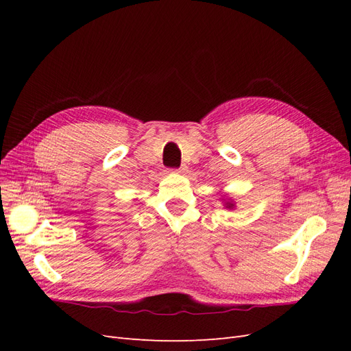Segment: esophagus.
<instances>
[{"label":"esophagus","mask_w":351,"mask_h":351,"mask_svg":"<svg viewBox=\"0 0 351 351\" xmlns=\"http://www.w3.org/2000/svg\"><path fill=\"white\" fill-rule=\"evenodd\" d=\"M187 171V167L186 165H182L178 169H174V173H178V174H183Z\"/></svg>","instance_id":"34e87169"}]
</instances>
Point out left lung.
I'll return each instance as SVG.
<instances>
[{
  "mask_svg": "<svg viewBox=\"0 0 351 351\" xmlns=\"http://www.w3.org/2000/svg\"><path fill=\"white\" fill-rule=\"evenodd\" d=\"M221 202L222 204H224V208L226 209H236V202H234V199H231V197H228V196H221Z\"/></svg>",
  "mask_w": 351,
  "mask_h": 351,
  "instance_id": "left-lung-1",
  "label": "left lung"
}]
</instances>
